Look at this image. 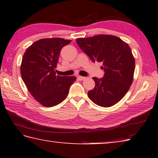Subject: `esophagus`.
<instances>
[{
    "mask_svg": "<svg viewBox=\"0 0 158 158\" xmlns=\"http://www.w3.org/2000/svg\"><path fill=\"white\" fill-rule=\"evenodd\" d=\"M86 79V77H83V76H80V75H79V76H77V79L79 80V81H83Z\"/></svg>",
    "mask_w": 158,
    "mask_h": 158,
    "instance_id": "1",
    "label": "esophagus"
}]
</instances>
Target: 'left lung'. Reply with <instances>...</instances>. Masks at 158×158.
Instances as JSON below:
<instances>
[{"mask_svg":"<svg viewBox=\"0 0 158 158\" xmlns=\"http://www.w3.org/2000/svg\"><path fill=\"white\" fill-rule=\"evenodd\" d=\"M80 48L95 63H102L105 71L102 79L93 77L95 86L88 92L95 104L110 107L126 95L134 79L135 59L131 49L125 41L112 35H98L78 38Z\"/></svg>","mask_w":158,"mask_h":158,"instance_id":"8db88e82","label":"left lung"}]
</instances>
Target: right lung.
<instances>
[{
    "label": "right lung",
    "mask_w": 158,
    "mask_h": 158,
    "mask_svg": "<svg viewBox=\"0 0 158 158\" xmlns=\"http://www.w3.org/2000/svg\"><path fill=\"white\" fill-rule=\"evenodd\" d=\"M71 40L47 38L34 42L24 52L21 65V77L29 92L46 107L59 105L67 97L75 76L56 75L61 49Z\"/></svg>",
    "instance_id": "1"
}]
</instances>
